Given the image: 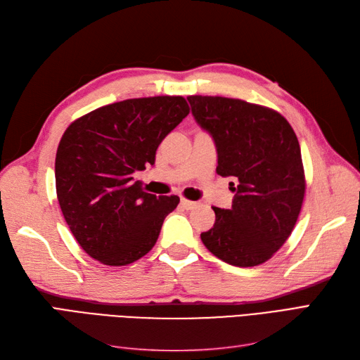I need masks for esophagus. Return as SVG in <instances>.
<instances>
[{"label":"esophagus","instance_id":"34e87169","mask_svg":"<svg viewBox=\"0 0 360 360\" xmlns=\"http://www.w3.org/2000/svg\"><path fill=\"white\" fill-rule=\"evenodd\" d=\"M180 204H181L183 209H186V210H191V209H193L195 205H197V202H195V201H191V200H186V198H181Z\"/></svg>","mask_w":360,"mask_h":360}]
</instances>
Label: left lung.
<instances>
[{"label": "left lung", "instance_id": "left-lung-1", "mask_svg": "<svg viewBox=\"0 0 360 360\" xmlns=\"http://www.w3.org/2000/svg\"><path fill=\"white\" fill-rule=\"evenodd\" d=\"M188 101L214 139L216 172L238 181L231 209L213 207L216 221L201 240L231 266L263 264L287 242L303 204L307 181L297 136L267 106L221 96Z\"/></svg>", "mask_w": 360, "mask_h": 360}]
</instances>
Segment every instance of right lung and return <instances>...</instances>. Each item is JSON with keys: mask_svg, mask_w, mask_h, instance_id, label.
Here are the masks:
<instances>
[{"mask_svg": "<svg viewBox=\"0 0 360 360\" xmlns=\"http://www.w3.org/2000/svg\"><path fill=\"white\" fill-rule=\"evenodd\" d=\"M188 114L181 96L139 97L97 108L63 134L57 198L76 242L91 258L127 266L155 246L180 198L144 192L134 172L155 165L162 139Z\"/></svg>", "mask_w": 360, "mask_h": 360, "instance_id": "add662e5", "label": "right lung"}]
</instances>
